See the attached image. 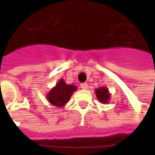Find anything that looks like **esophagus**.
Returning a JSON list of instances; mask_svg holds the SVG:
<instances>
[{"label":"esophagus","instance_id":"34e87169","mask_svg":"<svg viewBox=\"0 0 155 155\" xmlns=\"http://www.w3.org/2000/svg\"><path fill=\"white\" fill-rule=\"evenodd\" d=\"M80 87H82L83 89H87V87H88V84H87V83H82V84H80Z\"/></svg>","mask_w":155,"mask_h":155}]
</instances>
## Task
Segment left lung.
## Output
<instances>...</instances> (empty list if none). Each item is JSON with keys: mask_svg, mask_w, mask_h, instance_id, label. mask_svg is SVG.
Wrapping results in <instances>:
<instances>
[{"mask_svg": "<svg viewBox=\"0 0 155 155\" xmlns=\"http://www.w3.org/2000/svg\"><path fill=\"white\" fill-rule=\"evenodd\" d=\"M95 94L97 96V100L102 104H108L110 101V93L108 87H101L95 89Z\"/></svg>", "mask_w": 155, "mask_h": 155, "instance_id": "1", "label": "left lung"}]
</instances>
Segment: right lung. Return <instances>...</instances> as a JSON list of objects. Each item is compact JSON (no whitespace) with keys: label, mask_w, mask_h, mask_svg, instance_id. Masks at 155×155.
Instances as JSON below:
<instances>
[{"label":"right lung","mask_w":155,"mask_h":155,"mask_svg":"<svg viewBox=\"0 0 155 155\" xmlns=\"http://www.w3.org/2000/svg\"><path fill=\"white\" fill-rule=\"evenodd\" d=\"M77 87L74 84H67L64 80L60 79L56 85L47 94V100L52 105L63 108L71 99L73 92L76 91Z\"/></svg>","instance_id":"right-lung-1"}]
</instances>
